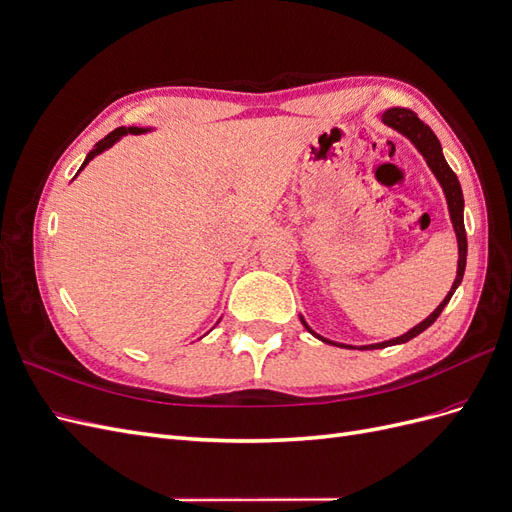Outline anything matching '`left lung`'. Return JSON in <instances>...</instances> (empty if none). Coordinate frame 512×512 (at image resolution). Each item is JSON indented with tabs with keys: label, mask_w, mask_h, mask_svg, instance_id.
I'll return each instance as SVG.
<instances>
[{
	"label": "left lung",
	"mask_w": 512,
	"mask_h": 512,
	"mask_svg": "<svg viewBox=\"0 0 512 512\" xmlns=\"http://www.w3.org/2000/svg\"><path fill=\"white\" fill-rule=\"evenodd\" d=\"M382 123L384 126L393 128L395 132L404 134L408 141L418 149V153L425 158L427 166L431 168V173L436 175V179L440 181L442 190H444V196H446V205H448V213H451V222H453V228H455V235H457V247H459V260H457V277L455 282L451 286V290H448V294L444 297V301L433 309V312L423 320L418 322L416 327H412L408 333L399 335L395 339H386V342H380V344H369V346H359V350H378V348H386V346H397V344H406L410 342L412 337L421 335L425 329H429L433 322L438 320V316L442 314V309L446 307V303L451 301L453 292L457 290V286L461 284L463 280V271H466V256H468V237H466V226H463V192H461V185H459V179L457 175L453 173V168L446 164L444 160V153H442V145L438 141V136L433 134V130L427 126V123H423L421 119L416 117V113H412L410 108H389V111L382 113ZM301 322L303 327L312 333L314 337H318L320 342H327V344H333V346H339V348H354V346H348V344H337V342H331V339H324L322 335L314 333L312 329H309V324L303 320L301 316Z\"/></svg>",
	"instance_id": "obj_1"
}]
</instances>
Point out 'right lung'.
I'll return each mask as SVG.
<instances>
[{
  "mask_svg": "<svg viewBox=\"0 0 512 512\" xmlns=\"http://www.w3.org/2000/svg\"><path fill=\"white\" fill-rule=\"evenodd\" d=\"M151 128H136V126H130V128H126V126H121V128H117V130H113L111 134H108V136H104L102 138V141H98L96 145H94V149H91L89 153H87V158H85V162H83V166L79 168V173H81V170L91 162V160H94L96 156H100V153L102 151H106V149H111L117 141H119V138L121 136H126V134H145V132H149ZM79 173H76V175H79Z\"/></svg>",
  "mask_w": 512,
  "mask_h": 512,
  "instance_id": "obj_1",
  "label": "right lung"
}]
</instances>
